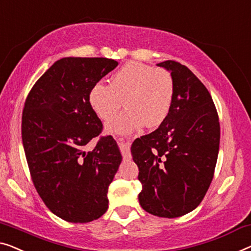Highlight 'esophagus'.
Segmentation results:
<instances>
[{
  "label": "esophagus",
  "mask_w": 251,
  "mask_h": 251,
  "mask_svg": "<svg viewBox=\"0 0 251 251\" xmlns=\"http://www.w3.org/2000/svg\"><path fill=\"white\" fill-rule=\"evenodd\" d=\"M116 140L118 142H121V151H122V154H123V159L126 160V161H128L132 158V155H130V150H129V145L122 143V138H117L116 137Z\"/></svg>",
  "instance_id": "esophagus-1"
}]
</instances>
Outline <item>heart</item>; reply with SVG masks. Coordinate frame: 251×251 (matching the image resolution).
Returning a JSON list of instances; mask_svg holds the SVG:
<instances>
[{"instance_id": "1", "label": "heart", "mask_w": 251, "mask_h": 251, "mask_svg": "<svg viewBox=\"0 0 251 251\" xmlns=\"http://www.w3.org/2000/svg\"><path fill=\"white\" fill-rule=\"evenodd\" d=\"M124 99L127 109L108 123L109 132L127 134L145 124L158 127L173 103V76L166 70L128 62L113 74L110 84L98 82L89 93L92 109L103 121L121 109Z\"/></svg>"}]
</instances>
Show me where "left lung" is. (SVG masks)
<instances>
[{
  "instance_id": "left-lung-1",
  "label": "left lung",
  "mask_w": 251,
  "mask_h": 251,
  "mask_svg": "<svg viewBox=\"0 0 251 251\" xmlns=\"http://www.w3.org/2000/svg\"><path fill=\"white\" fill-rule=\"evenodd\" d=\"M170 72L174 99L154 132L134 141L142 208L160 218L195 209L206 194L220 148L219 116L208 90L188 67L175 61L156 64Z\"/></svg>"
}]
</instances>
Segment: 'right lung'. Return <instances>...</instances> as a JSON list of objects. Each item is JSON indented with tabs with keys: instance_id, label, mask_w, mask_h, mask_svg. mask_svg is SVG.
Wrapping results in <instances>:
<instances>
[{
	"instance_id": "1",
	"label": "right lung",
	"mask_w": 251,
	"mask_h": 251,
	"mask_svg": "<svg viewBox=\"0 0 251 251\" xmlns=\"http://www.w3.org/2000/svg\"><path fill=\"white\" fill-rule=\"evenodd\" d=\"M117 65L104 57L61 58L25 100L22 143L33 185L46 206L67 222H91L108 209V187L122 153L111 136L100 138L92 151L84 147L102 129L90 90Z\"/></svg>"
}]
</instances>
